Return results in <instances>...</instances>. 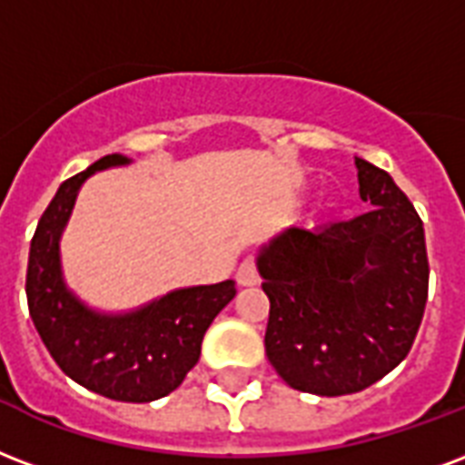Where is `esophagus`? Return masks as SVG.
Masks as SVG:
<instances>
[{"label":"esophagus","instance_id":"esophagus-1","mask_svg":"<svg viewBox=\"0 0 465 465\" xmlns=\"http://www.w3.org/2000/svg\"><path fill=\"white\" fill-rule=\"evenodd\" d=\"M236 282H239L241 288H251V285H258V280H261V275H258V265L253 258H246L243 263L236 268Z\"/></svg>","mask_w":465,"mask_h":465}]
</instances>
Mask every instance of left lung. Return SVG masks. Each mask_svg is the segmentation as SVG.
I'll return each instance as SVG.
<instances>
[{
	"mask_svg": "<svg viewBox=\"0 0 465 465\" xmlns=\"http://www.w3.org/2000/svg\"><path fill=\"white\" fill-rule=\"evenodd\" d=\"M356 165L371 212L288 229L258 256L271 300L268 361L290 388L322 398L361 392L400 366L430 292L417 209L385 170Z\"/></svg>",
	"mask_w": 465,
	"mask_h": 465,
	"instance_id": "obj_1",
	"label": "left lung"
}]
</instances>
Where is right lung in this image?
Segmentation results:
<instances>
[{
	"instance_id": "1",
	"label": "right lung",
	"mask_w": 465,
	"mask_h": 465,
	"mask_svg": "<svg viewBox=\"0 0 465 465\" xmlns=\"http://www.w3.org/2000/svg\"><path fill=\"white\" fill-rule=\"evenodd\" d=\"M124 163L129 158L104 155L58 187L31 239L26 300L35 331L67 378L109 400L151 402L185 381L200 361L204 331L232 302L236 288L233 280H224L175 290L122 317L97 314L67 292L58 241L77 190L94 170Z\"/></svg>"
}]
</instances>
